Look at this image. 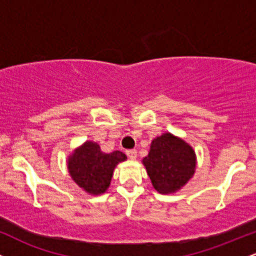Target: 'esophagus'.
Segmentation results:
<instances>
[{
  "mask_svg": "<svg viewBox=\"0 0 256 256\" xmlns=\"http://www.w3.org/2000/svg\"><path fill=\"white\" fill-rule=\"evenodd\" d=\"M126 154L128 156L131 158V160H134L137 158V150L136 149H130V150H126Z\"/></svg>",
  "mask_w": 256,
  "mask_h": 256,
  "instance_id": "obj_1",
  "label": "esophagus"
}]
</instances>
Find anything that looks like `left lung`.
Returning a JSON list of instances; mask_svg holds the SVG:
<instances>
[{"label": "left lung", "mask_w": 256, "mask_h": 256, "mask_svg": "<svg viewBox=\"0 0 256 256\" xmlns=\"http://www.w3.org/2000/svg\"><path fill=\"white\" fill-rule=\"evenodd\" d=\"M146 173L152 188L158 192H177L192 176L196 170V154L183 138L165 132L152 140L150 150L143 158Z\"/></svg>", "instance_id": "8db88e82"}]
</instances>
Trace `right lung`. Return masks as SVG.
<instances>
[{"mask_svg":"<svg viewBox=\"0 0 256 256\" xmlns=\"http://www.w3.org/2000/svg\"><path fill=\"white\" fill-rule=\"evenodd\" d=\"M128 156L116 150L104 152L92 140L76 148L67 158V170L79 188L90 195H101L110 188L114 170Z\"/></svg>","mask_w":256,"mask_h":256,"instance_id":"right-lung-1","label":"right lung"}]
</instances>
